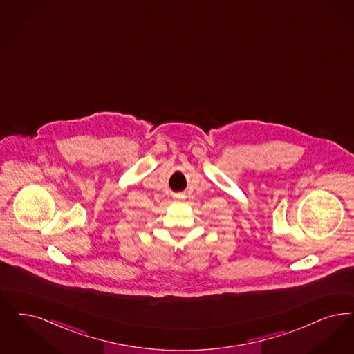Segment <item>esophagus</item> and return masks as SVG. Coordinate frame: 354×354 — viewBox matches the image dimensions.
Here are the masks:
<instances>
[{
	"mask_svg": "<svg viewBox=\"0 0 354 354\" xmlns=\"http://www.w3.org/2000/svg\"><path fill=\"white\" fill-rule=\"evenodd\" d=\"M174 198H183V195H182V194H176V195H174Z\"/></svg>",
	"mask_w": 354,
	"mask_h": 354,
	"instance_id": "obj_1",
	"label": "esophagus"
}]
</instances>
